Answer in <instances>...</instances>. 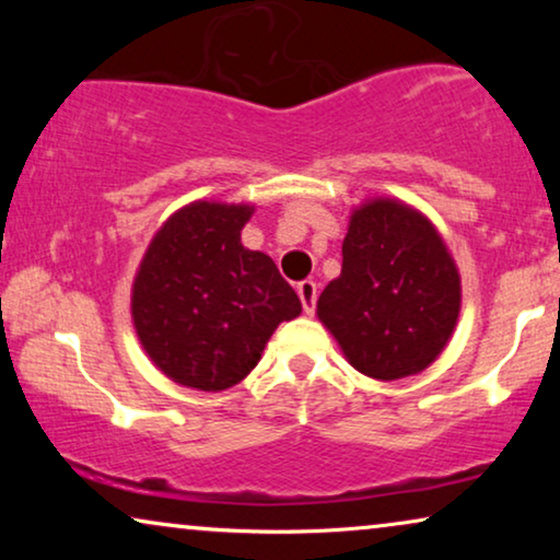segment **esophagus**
Wrapping results in <instances>:
<instances>
[{
    "instance_id": "1",
    "label": "esophagus",
    "mask_w": 560,
    "mask_h": 560,
    "mask_svg": "<svg viewBox=\"0 0 560 560\" xmlns=\"http://www.w3.org/2000/svg\"><path fill=\"white\" fill-rule=\"evenodd\" d=\"M298 295H301V303H303V311L313 316V311H316V298H318V288L313 280H303L301 285H298Z\"/></svg>"
}]
</instances>
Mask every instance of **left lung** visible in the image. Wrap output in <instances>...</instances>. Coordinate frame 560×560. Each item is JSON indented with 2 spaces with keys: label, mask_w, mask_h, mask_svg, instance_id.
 <instances>
[{
  "label": "left lung",
  "mask_w": 560,
  "mask_h": 560,
  "mask_svg": "<svg viewBox=\"0 0 560 560\" xmlns=\"http://www.w3.org/2000/svg\"><path fill=\"white\" fill-rule=\"evenodd\" d=\"M341 255L316 313L349 364L385 382L431 366L462 311V278L439 229L397 198H370L351 211Z\"/></svg>",
  "instance_id": "1"
}]
</instances>
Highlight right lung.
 <instances>
[{
    "label": "right lung",
    "instance_id": "obj_1",
    "mask_svg": "<svg viewBox=\"0 0 560 560\" xmlns=\"http://www.w3.org/2000/svg\"><path fill=\"white\" fill-rule=\"evenodd\" d=\"M255 206L194 201L158 229L132 285V320L152 364L219 393L255 370L301 298L265 252L242 244Z\"/></svg>",
    "mask_w": 560,
    "mask_h": 560
}]
</instances>
